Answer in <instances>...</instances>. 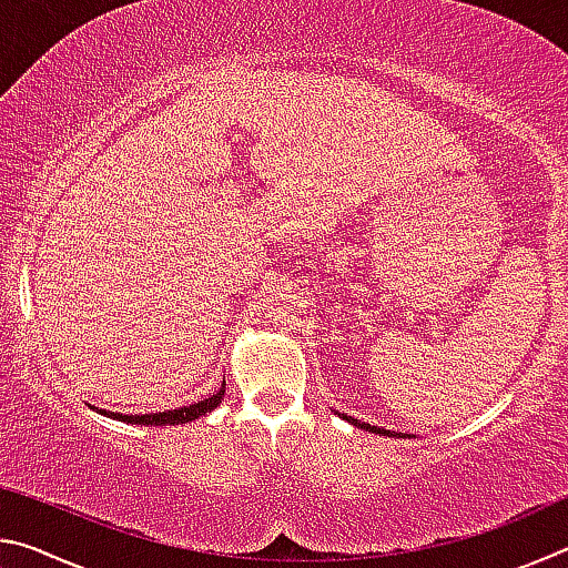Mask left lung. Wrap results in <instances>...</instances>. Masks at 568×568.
I'll return each mask as SVG.
<instances>
[{
    "label": "left lung",
    "mask_w": 568,
    "mask_h": 568,
    "mask_svg": "<svg viewBox=\"0 0 568 568\" xmlns=\"http://www.w3.org/2000/svg\"><path fill=\"white\" fill-rule=\"evenodd\" d=\"M338 416H343V413H338ZM345 420L348 423H353V426H358V428H363V430H371V434H381V436H400V438H406L408 434H396V430H386V428H381V426H371V423H361L358 418H353V416H343Z\"/></svg>",
    "instance_id": "8db88e82"
}]
</instances>
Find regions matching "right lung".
<instances>
[{"instance_id": "right-lung-1", "label": "right lung", "mask_w": 568, "mask_h": 568, "mask_svg": "<svg viewBox=\"0 0 568 568\" xmlns=\"http://www.w3.org/2000/svg\"><path fill=\"white\" fill-rule=\"evenodd\" d=\"M223 396H225V381H223V388H220L217 393H213V396L205 398V400H197L192 403V406H182V408H175V410H162V413H142V416H124V413H110V410H100L104 413V416L110 418H118V420H124V423H134V426H178V423H190L195 420L200 416H205V413H210L213 408H217L220 403H223Z\"/></svg>"}]
</instances>
